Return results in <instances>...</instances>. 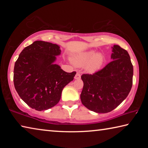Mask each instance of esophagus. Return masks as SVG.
Listing matches in <instances>:
<instances>
[{"mask_svg":"<svg viewBox=\"0 0 148 148\" xmlns=\"http://www.w3.org/2000/svg\"><path fill=\"white\" fill-rule=\"evenodd\" d=\"M80 77H81V75H80V74L78 73V72H77L76 74L75 75V76H74V79H80Z\"/></svg>","mask_w":148,"mask_h":148,"instance_id":"obj_1","label":"esophagus"}]
</instances>
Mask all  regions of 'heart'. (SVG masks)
<instances>
[{"label":"heart","instance_id":"obj_1","mask_svg":"<svg viewBox=\"0 0 148 148\" xmlns=\"http://www.w3.org/2000/svg\"><path fill=\"white\" fill-rule=\"evenodd\" d=\"M104 57L101 53H96L95 50L82 52L72 57V61L76 66H81L87 64V71L93 73L102 66Z\"/></svg>","mask_w":148,"mask_h":148}]
</instances>
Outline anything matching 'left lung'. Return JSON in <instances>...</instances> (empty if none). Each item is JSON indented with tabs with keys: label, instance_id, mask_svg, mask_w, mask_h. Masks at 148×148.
Returning a JSON list of instances; mask_svg holds the SVG:
<instances>
[{
	"label": "left lung",
	"instance_id": "obj_1",
	"mask_svg": "<svg viewBox=\"0 0 148 148\" xmlns=\"http://www.w3.org/2000/svg\"><path fill=\"white\" fill-rule=\"evenodd\" d=\"M112 48L113 61L96 73L81 76L82 103L96 113L114 110L127 98L132 86L133 66L128 52L118 45Z\"/></svg>",
	"mask_w": 148,
	"mask_h": 148
}]
</instances>
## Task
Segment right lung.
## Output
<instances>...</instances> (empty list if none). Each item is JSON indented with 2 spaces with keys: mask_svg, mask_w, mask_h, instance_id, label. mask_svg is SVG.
Masks as SVG:
<instances>
[{
  "mask_svg": "<svg viewBox=\"0 0 148 148\" xmlns=\"http://www.w3.org/2000/svg\"><path fill=\"white\" fill-rule=\"evenodd\" d=\"M61 53L59 45L35 41L23 49L14 65V87L21 99L32 109L48 110L58 103L64 87L74 79L55 63Z\"/></svg>",
  "mask_w": 148,
  "mask_h": 148,
  "instance_id": "right-lung-1",
  "label": "right lung"
}]
</instances>
